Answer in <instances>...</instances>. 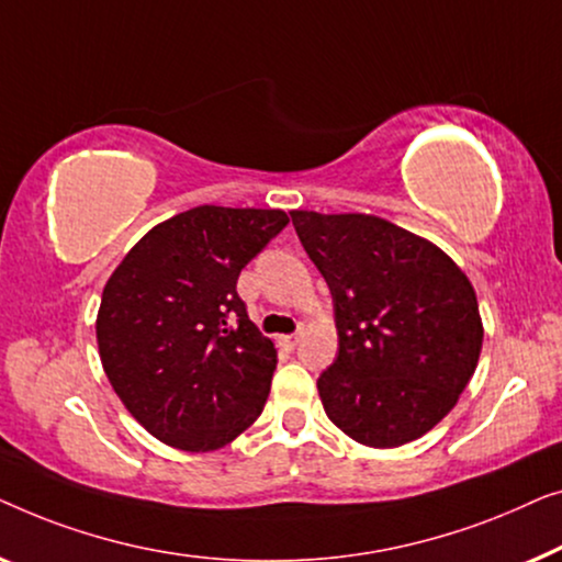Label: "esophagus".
I'll return each mask as SVG.
<instances>
[{
	"label": "esophagus",
	"mask_w": 562,
	"mask_h": 562,
	"mask_svg": "<svg viewBox=\"0 0 562 562\" xmlns=\"http://www.w3.org/2000/svg\"><path fill=\"white\" fill-rule=\"evenodd\" d=\"M297 341H300V334H292V336H284L282 338V344L284 346H288V349L292 351V349H295V346H297Z\"/></svg>",
	"instance_id": "esophagus-1"
}]
</instances>
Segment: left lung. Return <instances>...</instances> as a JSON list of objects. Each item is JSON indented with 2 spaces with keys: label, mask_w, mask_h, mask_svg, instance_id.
Returning a JSON list of instances; mask_svg holds the SVG:
<instances>
[{
  "label": "left lung",
  "mask_w": 562,
  "mask_h": 562,
  "mask_svg": "<svg viewBox=\"0 0 562 562\" xmlns=\"http://www.w3.org/2000/svg\"><path fill=\"white\" fill-rule=\"evenodd\" d=\"M334 297L338 357L318 376L330 423L371 448L436 428L484 341L476 292L446 251L367 213L292 211Z\"/></svg>",
  "instance_id": "left-lung-1"
}]
</instances>
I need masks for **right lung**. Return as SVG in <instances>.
Returning <instances> with one entry per match:
<instances>
[{"mask_svg":"<svg viewBox=\"0 0 562 562\" xmlns=\"http://www.w3.org/2000/svg\"><path fill=\"white\" fill-rule=\"evenodd\" d=\"M288 224L278 209L199 205L149 228L109 278L101 363L149 436L205 453L262 415L278 351L236 280Z\"/></svg>","mask_w":562,"mask_h":562,"instance_id":"add662e5","label":"right lung"}]
</instances>
